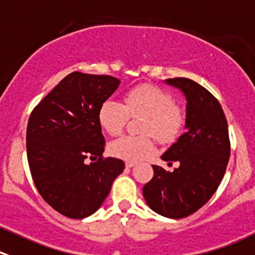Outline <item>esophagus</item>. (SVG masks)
Segmentation results:
<instances>
[{
  "instance_id": "1",
  "label": "esophagus",
  "mask_w": 255,
  "mask_h": 255,
  "mask_svg": "<svg viewBox=\"0 0 255 255\" xmlns=\"http://www.w3.org/2000/svg\"><path fill=\"white\" fill-rule=\"evenodd\" d=\"M135 165V162H126V167L127 168H132Z\"/></svg>"
}]
</instances>
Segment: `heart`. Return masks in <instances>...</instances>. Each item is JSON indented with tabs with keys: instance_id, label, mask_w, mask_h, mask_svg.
Here are the masks:
<instances>
[{
	"instance_id": "heart-1",
	"label": "heart",
	"mask_w": 255,
	"mask_h": 255,
	"mask_svg": "<svg viewBox=\"0 0 255 255\" xmlns=\"http://www.w3.org/2000/svg\"><path fill=\"white\" fill-rule=\"evenodd\" d=\"M129 116H144L140 132L145 135H122L108 145L111 155L127 162L142 159L154 149L152 134L158 142L172 143L180 134L184 117L175 107L172 95L154 86L143 85L132 88L125 96V105L118 101H105L98 111L100 125L108 134L122 132Z\"/></svg>"
}]
</instances>
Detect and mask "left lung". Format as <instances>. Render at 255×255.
Wrapping results in <instances>:
<instances>
[{
	"instance_id": "left-lung-1",
	"label": "left lung",
	"mask_w": 255,
	"mask_h": 255,
	"mask_svg": "<svg viewBox=\"0 0 255 255\" xmlns=\"http://www.w3.org/2000/svg\"><path fill=\"white\" fill-rule=\"evenodd\" d=\"M165 83L182 91L185 133L162 155L173 172L153 165L154 175L143 187L152 211L172 219L193 214L211 199L223 179L231 155L228 123L221 103L209 91L189 78H169Z\"/></svg>"
}]
</instances>
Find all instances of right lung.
I'll list each match as a JSON object with an SVG mask.
<instances>
[{
    "label": "right lung",
    "instance_id": "right-lung-1",
    "mask_svg": "<svg viewBox=\"0 0 255 255\" xmlns=\"http://www.w3.org/2000/svg\"><path fill=\"white\" fill-rule=\"evenodd\" d=\"M120 83L112 76L72 72L29 116L26 147L32 179L42 198L68 218L95 213L125 169L123 160L102 157L106 140L98 121L101 105ZM87 156L99 159L87 165Z\"/></svg>",
    "mask_w": 255,
    "mask_h": 255
}]
</instances>
